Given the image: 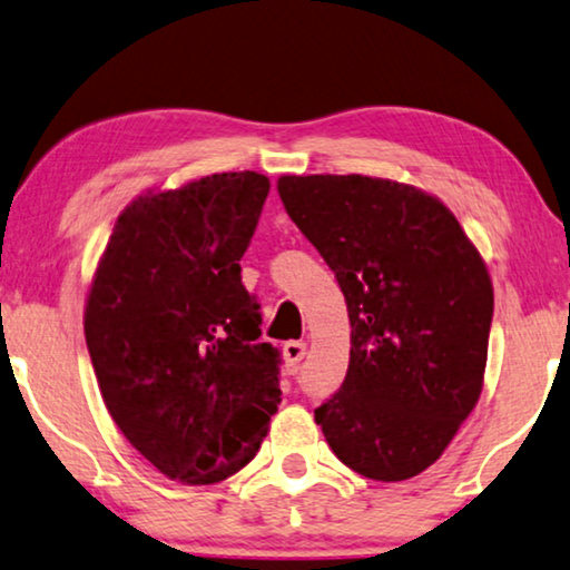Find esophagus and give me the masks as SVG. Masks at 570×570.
I'll return each mask as SVG.
<instances>
[{
  "instance_id": "1",
  "label": "esophagus",
  "mask_w": 570,
  "mask_h": 570,
  "mask_svg": "<svg viewBox=\"0 0 570 570\" xmlns=\"http://www.w3.org/2000/svg\"><path fill=\"white\" fill-rule=\"evenodd\" d=\"M305 352H308V346H305V342H285L283 346V357H285V365L295 370L303 362Z\"/></svg>"
}]
</instances>
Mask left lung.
I'll use <instances>...</instances> for the list:
<instances>
[{
	"label": "left lung",
	"mask_w": 570,
	"mask_h": 570,
	"mask_svg": "<svg viewBox=\"0 0 570 570\" xmlns=\"http://www.w3.org/2000/svg\"><path fill=\"white\" fill-rule=\"evenodd\" d=\"M277 193L350 311V367L316 424L354 473L414 478L481 399L493 316L485 262L448 205L419 187L285 175Z\"/></svg>",
	"instance_id": "left-lung-1"
}]
</instances>
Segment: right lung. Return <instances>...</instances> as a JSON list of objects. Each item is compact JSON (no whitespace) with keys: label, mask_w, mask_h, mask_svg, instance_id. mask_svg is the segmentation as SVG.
Instances as JSON below:
<instances>
[{"label":"right lung","mask_w":570,"mask_h":570,"mask_svg":"<svg viewBox=\"0 0 570 570\" xmlns=\"http://www.w3.org/2000/svg\"><path fill=\"white\" fill-rule=\"evenodd\" d=\"M269 179L224 171L138 195L115 220L85 308L105 406L171 481H226L257 455L279 403L242 262Z\"/></svg>","instance_id":"right-lung-1"}]
</instances>
